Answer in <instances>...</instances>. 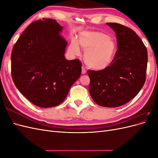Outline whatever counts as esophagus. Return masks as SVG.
Segmentation results:
<instances>
[{
    "label": "esophagus",
    "mask_w": 158,
    "mask_h": 158,
    "mask_svg": "<svg viewBox=\"0 0 158 158\" xmlns=\"http://www.w3.org/2000/svg\"><path fill=\"white\" fill-rule=\"evenodd\" d=\"M85 73H86V70H85V69L84 67H82V74H85Z\"/></svg>",
    "instance_id": "34e87169"
}]
</instances>
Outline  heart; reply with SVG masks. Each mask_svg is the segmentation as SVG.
Returning a JSON list of instances; mask_svg holds the SVG:
<instances>
[{
	"mask_svg": "<svg viewBox=\"0 0 158 158\" xmlns=\"http://www.w3.org/2000/svg\"><path fill=\"white\" fill-rule=\"evenodd\" d=\"M80 46L84 51V59L89 68L96 70L106 69L112 64L117 52V45L109 35L98 31H84L78 41L72 40L69 49L75 55L80 54Z\"/></svg>",
	"mask_w": 158,
	"mask_h": 158,
	"instance_id": "1",
	"label": "heart"
}]
</instances>
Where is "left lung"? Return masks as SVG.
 Instances as JSON below:
<instances>
[{"label":"left lung","mask_w":158,"mask_h":158,"mask_svg":"<svg viewBox=\"0 0 158 158\" xmlns=\"http://www.w3.org/2000/svg\"><path fill=\"white\" fill-rule=\"evenodd\" d=\"M115 32L117 52L112 64L102 70H88L89 92L98 105L117 107L128 103L146 81L148 51L144 43L131 28L107 23Z\"/></svg>","instance_id":"left-lung-1"}]
</instances>
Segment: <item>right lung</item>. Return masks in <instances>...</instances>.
I'll return each instance as SVG.
<instances>
[{
  "instance_id": "add662e5",
  "label": "right lung",
  "mask_w": 158,
  "mask_h": 158,
  "mask_svg": "<svg viewBox=\"0 0 158 158\" xmlns=\"http://www.w3.org/2000/svg\"><path fill=\"white\" fill-rule=\"evenodd\" d=\"M55 20L33 22L23 31L11 53L13 82L35 106L55 107L65 99L82 73L79 59L64 57L67 41Z\"/></svg>"
}]
</instances>
